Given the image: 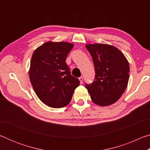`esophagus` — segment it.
<instances>
[{
    "label": "esophagus",
    "mask_w": 150,
    "mask_h": 150,
    "mask_svg": "<svg viewBox=\"0 0 150 150\" xmlns=\"http://www.w3.org/2000/svg\"><path fill=\"white\" fill-rule=\"evenodd\" d=\"M79 80L81 84H82V83H83V77H79Z\"/></svg>",
    "instance_id": "obj_1"
}]
</instances>
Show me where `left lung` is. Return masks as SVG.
Listing matches in <instances>:
<instances>
[{"label":"left lung","mask_w":150,"mask_h":150,"mask_svg":"<svg viewBox=\"0 0 150 150\" xmlns=\"http://www.w3.org/2000/svg\"><path fill=\"white\" fill-rule=\"evenodd\" d=\"M93 61L95 77L90 85H85L93 102L105 106L116 103L128 85L130 67L126 57L113 45L87 44Z\"/></svg>","instance_id":"1"}]
</instances>
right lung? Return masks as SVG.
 Instances as JSON below:
<instances>
[{"instance_id":"add662e5","label":"right lung","mask_w":150,"mask_h":150,"mask_svg":"<svg viewBox=\"0 0 150 150\" xmlns=\"http://www.w3.org/2000/svg\"><path fill=\"white\" fill-rule=\"evenodd\" d=\"M73 47L68 42H47L33 53L30 62V82L42 102L50 107H64L71 100L80 81L71 75L65 63Z\"/></svg>"}]
</instances>
